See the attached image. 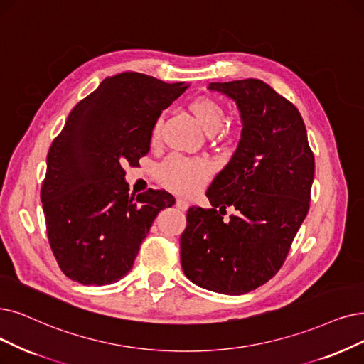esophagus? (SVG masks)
Masks as SVG:
<instances>
[{"label":"esophagus","instance_id":"34e87169","mask_svg":"<svg viewBox=\"0 0 364 364\" xmlns=\"http://www.w3.org/2000/svg\"><path fill=\"white\" fill-rule=\"evenodd\" d=\"M176 208H178L179 210H186L188 208H190V203L182 200V198H176Z\"/></svg>","mask_w":364,"mask_h":364}]
</instances>
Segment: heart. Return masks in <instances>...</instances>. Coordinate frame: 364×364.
Masks as SVG:
<instances>
[{"instance_id":"heart-1","label":"heart","mask_w":364,"mask_h":364,"mask_svg":"<svg viewBox=\"0 0 364 364\" xmlns=\"http://www.w3.org/2000/svg\"><path fill=\"white\" fill-rule=\"evenodd\" d=\"M190 110L197 122L208 134H213L220 129L225 121L224 106L212 97L200 95L188 103ZM161 133V121H156L151 132V141L155 143ZM230 129L218 132L220 139H228ZM210 168L203 159H188L179 155H171L161 164L158 170V178L163 185L179 194H193L205 185L209 179Z\"/></svg>"}]
</instances>
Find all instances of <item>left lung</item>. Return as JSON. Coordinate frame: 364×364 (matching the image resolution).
I'll return each mask as SVG.
<instances>
[{
	"mask_svg": "<svg viewBox=\"0 0 364 364\" xmlns=\"http://www.w3.org/2000/svg\"><path fill=\"white\" fill-rule=\"evenodd\" d=\"M209 90L235 101L242 133L206 191L212 209H188L181 263L196 285L240 296L282 267L309 210L315 159L299 110L263 80L213 82ZM227 207L238 212L224 222Z\"/></svg>",
	"mask_w": 364,
	"mask_h": 364,
	"instance_id": "8db88e82",
	"label": "left lung"
}]
</instances>
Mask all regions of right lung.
I'll return each mask as SVG.
<instances>
[{
    "instance_id": "right-lung-1",
    "label": "right lung",
    "mask_w": 364,
    "mask_h": 364,
    "mask_svg": "<svg viewBox=\"0 0 364 364\" xmlns=\"http://www.w3.org/2000/svg\"><path fill=\"white\" fill-rule=\"evenodd\" d=\"M186 88L125 71L106 77L70 112L41 185L50 248L70 279L118 282L158 212L174 205L164 190L129 196L125 167L139 166L149 152L152 127Z\"/></svg>"
}]
</instances>
